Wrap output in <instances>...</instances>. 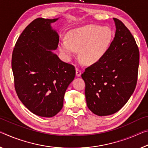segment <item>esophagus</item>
Instances as JSON below:
<instances>
[{"label": "esophagus", "instance_id": "1", "mask_svg": "<svg viewBox=\"0 0 148 148\" xmlns=\"http://www.w3.org/2000/svg\"><path fill=\"white\" fill-rule=\"evenodd\" d=\"M81 74H82V72L81 70L78 69H76V76H81Z\"/></svg>", "mask_w": 148, "mask_h": 148}]
</instances>
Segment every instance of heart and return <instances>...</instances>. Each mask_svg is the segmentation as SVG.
Returning a JSON list of instances; mask_svg holds the SVG:
<instances>
[{
  "mask_svg": "<svg viewBox=\"0 0 148 148\" xmlns=\"http://www.w3.org/2000/svg\"><path fill=\"white\" fill-rule=\"evenodd\" d=\"M113 39L111 27L90 24L75 28L66 34V40L58 43L62 55L70 59L76 51L79 50V57L84 64L92 65L100 61L109 51Z\"/></svg>",
  "mask_w": 148,
  "mask_h": 148,
  "instance_id": "b5f03b06",
  "label": "heart"
}]
</instances>
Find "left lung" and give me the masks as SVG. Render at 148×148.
<instances>
[{"label":"left lung","mask_w":148,"mask_h":148,"mask_svg":"<svg viewBox=\"0 0 148 148\" xmlns=\"http://www.w3.org/2000/svg\"><path fill=\"white\" fill-rule=\"evenodd\" d=\"M113 20L116 32L109 51L82 74L87 105L98 116L119 111L130 99L137 84L139 49L125 25L117 18Z\"/></svg>","instance_id":"8db88e82"}]
</instances>
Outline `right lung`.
<instances>
[{"label": "right lung", "mask_w": 148, "mask_h": 148, "mask_svg": "<svg viewBox=\"0 0 148 148\" xmlns=\"http://www.w3.org/2000/svg\"><path fill=\"white\" fill-rule=\"evenodd\" d=\"M56 19L39 18L25 28L16 41L12 69L18 97L36 115L52 117L63 106L65 91L73 81V65L62 61L53 50L59 37L51 23Z\"/></svg>", "instance_id": "obj_1"}]
</instances>
